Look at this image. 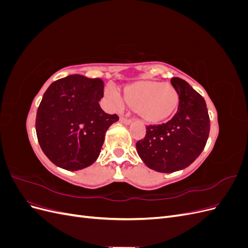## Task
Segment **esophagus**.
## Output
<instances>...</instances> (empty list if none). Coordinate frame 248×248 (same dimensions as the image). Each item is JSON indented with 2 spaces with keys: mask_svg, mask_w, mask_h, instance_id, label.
Returning <instances> with one entry per match:
<instances>
[{
  "mask_svg": "<svg viewBox=\"0 0 248 248\" xmlns=\"http://www.w3.org/2000/svg\"><path fill=\"white\" fill-rule=\"evenodd\" d=\"M120 121H121V123L125 124V125H129L132 122V120L131 119H127L125 117H121V118H120Z\"/></svg>",
  "mask_w": 248,
  "mask_h": 248,
  "instance_id": "34e87169",
  "label": "esophagus"
}]
</instances>
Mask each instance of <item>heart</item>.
<instances>
[{
  "label": "heart",
  "instance_id": "obj_1",
  "mask_svg": "<svg viewBox=\"0 0 248 248\" xmlns=\"http://www.w3.org/2000/svg\"><path fill=\"white\" fill-rule=\"evenodd\" d=\"M106 93L114 103L122 106L126 101L138 108L142 118L150 121H157L170 115L178 101V94L174 88L157 81L136 82L125 90L124 98L111 88H108Z\"/></svg>",
  "mask_w": 248,
  "mask_h": 248
}]
</instances>
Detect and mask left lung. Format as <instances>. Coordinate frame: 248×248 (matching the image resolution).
Segmentation results:
<instances>
[{"label": "left lung", "instance_id": "1", "mask_svg": "<svg viewBox=\"0 0 248 248\" xmlns=\"http://www.w3.org/2000/svg\"><path fill=\"white\" fill-rule=\"evenodd\" d=\"M179 95L176 114L163 124L147 126L137 151L148 168L160 172L183 170L196 160L209 137L210 119L204 98L188 82L172 78Z\"/></svg>", "mask_w": 248, "mask_h": 248}]
</instances>
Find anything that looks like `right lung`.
I'll use <instances>...</instances> for the list:
<instances>
[{
	"instance_id": "1",
	"label": "right lung",
	"mask_w": 248,
	"mask_h": 248,
	"mask_svg": "<svg viewBox=\"0 0 248 248\" xmlns=\"http://www.w3.org/2000/svg\"><path fill=\"white\" fill-rule=\"evenodd\" d=\"M103 81L78 74L52 82L43 94L36 116V133L47 158L67 170H82L96 161L108 127L117 115L99 106Z\"/></svg>"
}]
</instances>
